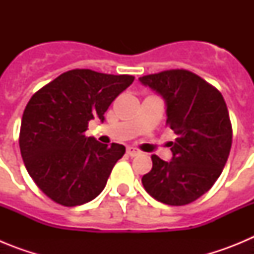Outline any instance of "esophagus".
I'll list each match as a JSON object with an SVG mask.
<instances>
[{"mask_svg":"<svg viewBox=\"0 0 254 254\" xmlns=\"http://www.w3.org/2000/svg\"><path fill=\"white\" fill-rule=\"evenodd\" d=\"M138 154H140V151L134 149V147H127V155H128V156H131V158H133V156H137Z\"/></svg>","mask_w":254,"mask_h":254,"instance_id":"1","label":"esophagus"}]
</instances>
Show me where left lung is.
<instances>
[{"label": "left lung", "instance_id": "left-lung-1", "mask_svg": "<svg viewBox=\"0 0 254 254\" xmlns=\"http://www.w3.org/2000/svg\"><path fill=\"white\" fill-rule=\"evenodd\" d=\"M163 96L172 161L152 155L143 188L160 202L183 206L205 194L220 177L232 147L233 129L226 103L216 87L187 69H168L140 77Z\"/></svg>", "mask_w": 254, "mask_h": 254}]
</instances>
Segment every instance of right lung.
Returning <instances> with one entry per match:
<instances>
[{"label": "right lung", "instance_id": "1", "mask_svg": "<svg viewBox=\"0 0 254 254\" xmlns=\"http://www.w3.org/2000/svg\"><path fill=\"white\" fill-rule=\"evenodd\" d=\"M133 80L76 68L30 98L22 114L20 151L29 176L55 202L84 205L104 190L126 147L100 143L85 131L94 118L104 122L109 105Z\"/></svg>", "mask_w": 254, "mask_h": 254}]
</instances>
